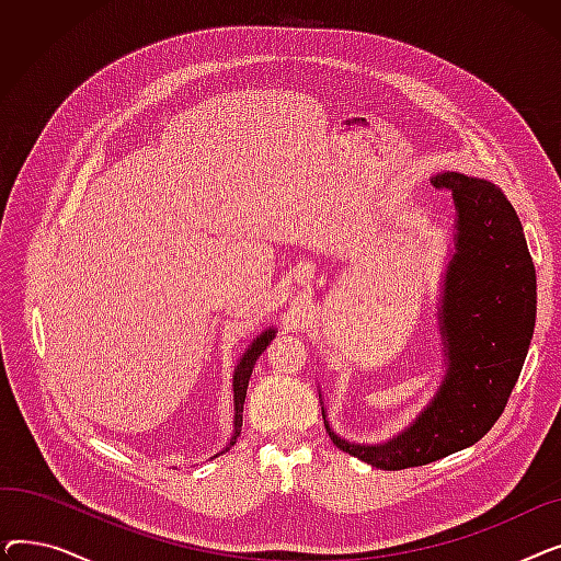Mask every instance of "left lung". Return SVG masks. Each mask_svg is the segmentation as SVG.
Returning <instances> with one entry per match:
<instances>
[{"mask_svg": "<svg viewBox=\"0 0 561 561\" xmlns=\"http://www.w3.org/2000/svg\"><path fill=\"white\" fill-rule=\"evenodd\" d=\"M455 202V233L438 284L440 375L430 402L379 444H355L328 421L343 453L379 470L425 466L459 453L493 427L525 364L537 320V275L507 195L482 176L438 172Z\"/></svg>", "mask_w": 561, "mask_h": 561, "instance_id": "obj_1", "label": "left lung"}]
</instances>
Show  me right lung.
Returning <instances> with one entry per match:
<instances>
[{"instance_id": "obj_1", "label": "right lung", "mask_w": 561, "mask_h": 561, "mask_svg": "<svg viewBox=\"0 0 561 561\" xmlns=\"http://www.w3.org/2000/svg\"><path fill=\"white\" fill-rule=\"evenodd\" d=\"M277 330L275 328H265L241 355V359L236 362L233 366V375H231V391H233V423H231V436L227 438V444L220 453H216L211 459L220 457L222 453H227L233 444L236 438H239L241 434V427H243V404H245V396H248V385H250V375H252V368L256 364V359L261 357V352L268 347V343L275 339Z\"/></svg>"}]
</instances>
